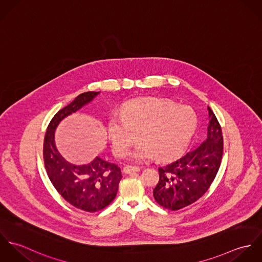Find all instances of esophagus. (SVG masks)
<instances>
[{"instance_id":"1","label":"esophagus","mask_w":262,"mask_h":262,"mask_svg":"<svg viewBox=\"0 0 262 262\" xmlns=\"http://www.w3.org/2000/svg\"><path fill=\"white\" fill-rule=\"evenodd\" d=\"M140 171V167L138 166H131V165H126L123 168L124 173H133V172H138Z\"/></svg>"}]
</instances>
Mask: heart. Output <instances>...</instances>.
Instances as JSON below:
<instances>
[{
    "label": "heart",
    "instance_id": "b5f03b06",
    "mask_svg": "<svg viewBox=\"0 0 262 262\" xmlns=\"http://www.w3.org/2000/svg\"><path fill=\"white\" fill-rule=\"evenodd\" d=\"M196 124V116L188 107L159 99L140 100L113 116L108 135L118 156L124 155L139 135L142 140L131 153L134 160L146 161L155 156L171 160L186 149Z\"/></svg>",
    "mask_w": 262,
    "mask_h": 262
}]
</instances>
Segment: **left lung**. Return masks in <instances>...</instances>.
Instances as JSON below:
<instances>
[{
  "label": "left lung",
  "instance_id": "8db88e82",
  "mask_svg": "<svg viewBox=\"0 0 262 262\" xmlns=\"http://www.w3.org/2000/svg\"><path fill=\"white\" fill-rule=\"evenodd\" d=\"M207 139L173 161L158 168L159 181L153 189L163 208L178 211L199 200L212 185L223 155V134L215 114L208 107Z\"/></svg>",
  "mask_w": 262,
  "mask_h": 262
}]
</instances>
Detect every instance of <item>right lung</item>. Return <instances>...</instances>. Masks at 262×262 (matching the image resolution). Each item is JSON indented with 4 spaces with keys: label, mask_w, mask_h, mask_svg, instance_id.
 Here are the masks:
<instances>
[{
    "label": "right lung",
    "mask_w": 262,
    "mask_h": 262,
    "mask_svg": "<svg viewBox=\"0 0 262 262\" xmlns=\"http://www.w3.org/2000/svg\"><path fill=\"white\" fill-rule=\"evenodd\" d=\"M99 94L82 93L56 113L47 127L43 143L44 164L53 187L68 203L90 213L101 211L112 203L122 179L121 169L100 157L84 165L69 162L56 148L54 133L62 119L89 104Z\"/></svg>",
    "instance_id": "1"
}]
</instances>
